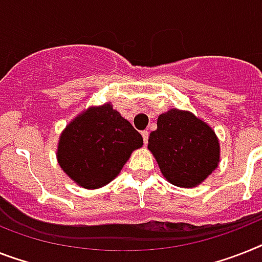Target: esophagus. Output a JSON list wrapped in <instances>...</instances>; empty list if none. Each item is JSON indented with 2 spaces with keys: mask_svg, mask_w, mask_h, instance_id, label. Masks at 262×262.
<instances>
[{
  "mask_svg": "<svg viewBox=\"0 0 262 262\" xmlns=\"http://www.w3.org/2000/svg\"><path fill=\"white\" fill-rule=\"evenodd\" d=\"M142 136H143V143H148V131H142Z\"/></svg>",
  "mask_w": 262,
  "mask_h": 262,
  "instance_id": "1",
  "label": "esophagus"
}]
</instances>
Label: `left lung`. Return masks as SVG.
<instances>
[{"label": "left lung", "instance_id": "left-lung-1", "mask_svg": "<svg viewBox=\"0 0 262 262\" xmlns=\"http://www.w3.org/2000/svg\"><path fill=\"white\" fill-rule=\"evenodd\" d=\"M150 134L148 150L162 174L179 187L204 182L220 162V143L213 129L193 114L170 110L158 118Z\"/></svg>", "mask_w": 262, "mask_h": 262}]
</instances>
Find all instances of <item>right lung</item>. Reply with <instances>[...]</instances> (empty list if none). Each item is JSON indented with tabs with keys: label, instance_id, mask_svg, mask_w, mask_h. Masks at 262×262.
Returning a JSON list of instances; mask_svg holds the SVG:
<instances>
[{
	"label": "right lung",
	"instance_id": "add662e5",
	"mask_svg": "<svg viewBox=\"0 0 262 262\" xmlns=\"http://www.w3.org/2000/svg\"><path fill=\"white\" fill-rule=\"evenodd\" d=\"M143 138L111 104L90 108L60 136L57 159L77 185L97 189L120 172Z\"/></svg>",
	"mask_w": 262,
	"mask_h": 262
}]
</instances>
